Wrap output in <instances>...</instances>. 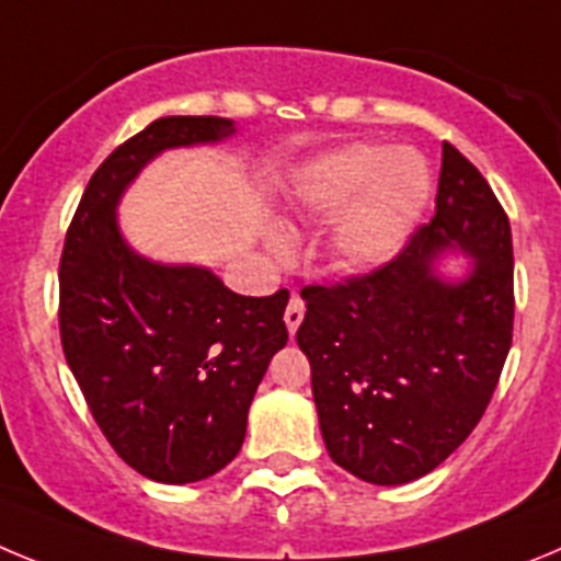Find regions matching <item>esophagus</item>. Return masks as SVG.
I'll use <instances>...</instances> for the list:
<instances>
[{
    "label": "esophagus",
    "mask_w": 561,
    "mask_h": 561,
    "mask_svg": "<svg viewBox=\"0 0 561 561\" xmlns=\"http://www.w3.org/2000/svg\"><path fill=\"white\" fill-rule=\"evenodd\" d=\"M301 321H305V301H301L299 296H293V299L287 301V310H285L287 332H290V335H296V330H299Z\"/></svg>",
    "instance_id": "1"
}]
</instances>
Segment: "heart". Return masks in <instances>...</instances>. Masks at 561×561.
Returning a JSON list of instances; mask_svg holds the SVG:
<instances>
[{"label":"heart","instance_id":"obj_1","mask_svg":"<svg viewBox=\"0 0 561 561\" xmlns=\"http://www.w3.org/2000/svg\"><path fill=\"white\" fill-rule=\"evenodd\" d=\"M293 195L316 215L350 205L335 224V251L352 265H377L411 237L431 195V173L413 150L355 142L310 161ZM282 240L276 231V243Z\"/></svg>","mask_w":561,"mask_h":561}]
</instances>
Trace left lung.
<instances>
[{
  "mask_svg": "<svg viewBox=\"0 0 561 561\" xmlns=\"http://www.w3.org/2000/svg\"><path fill=\"white\" fill-rule=\"evenodd\" d=\"M463 253V277L435 260ZM296 341L332 461L377 486L427 476L476 431L514 327L512 229L476 164L442 145L436 215L366 276L307 285Z\"/></svg>",
  "mask_w": 561,
  "mask_h": 561,
  "instance_id": "1",
  "label": "left lung"
}]
</instances>
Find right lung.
<instances>
[{"instance_id":"add662e5","label":"right lung","mask_w":561,"mask_h":561,"mask_svg":"<svg viewBox=\"0 0 561 561\" xmlns=\"http://www.w3.org/2000/svg\"><path fill=\"white\" fill-rule=\"evenodd\" d=\"M234 136L224 117H161L98 168L60 254V343L108 444L139 476L193 483L240 453L249 408L287 343L290 293L240 296L201 265L156 262L117 224L164 150Z\"/></svg>"}]
</instances>
